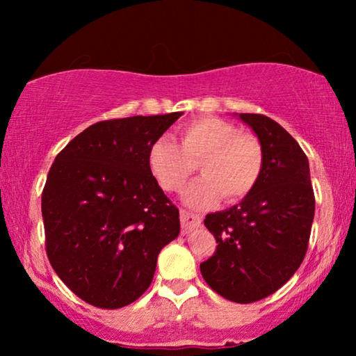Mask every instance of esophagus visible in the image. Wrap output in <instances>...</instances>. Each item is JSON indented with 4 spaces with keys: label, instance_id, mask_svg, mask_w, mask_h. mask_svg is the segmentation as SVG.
I'll return each mask as SVG.
<instances>
[{
    "label": "esophagus",
    "instance_id": "esophagus-1",
    "mask_svg": "<svg viewBox=\"0 0 356 356\" xmlns=\"http://www.w3.org/2000/svg\"><path fill=\"white\" fill-rule=\"evenodd\" d=\"M179 218H181V233L183 235H188L189 232L194 230V228L201 227L202 218L196 216V213H191L188 211L179 212Z\"/></svg>",
    "mask_w": 356,
    "mask_h": 356
}]
</instances>
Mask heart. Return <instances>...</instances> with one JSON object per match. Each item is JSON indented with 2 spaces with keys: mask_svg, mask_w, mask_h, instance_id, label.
Wrapping results in <instances>:
<instances>
[{
  "mask_svg": "<svg viewBox=\"0 0 356 356\" xmlns=\"http://www.w3.org/2000/svg\"><path fill=\"white\" fill-rule=\"evenodd\" d=\"M149 168L165 191H181L199 163L202 177L183 194L193 209L213 206L220 196L228 202L246 197L264 170V149L256 136L240 133L235 124L204 116L181 128V144L159 138L149 147Z\"/></svg>",
  "mask_w": 356,
  "mask_h": 356,
  "instance_id": "1",
  "label": "heart"
}]
</instances>
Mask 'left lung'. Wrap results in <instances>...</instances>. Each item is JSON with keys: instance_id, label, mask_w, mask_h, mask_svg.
Masks as SVG:
<instances>
[{"instance_id": "obj_1", "label": "left lung", "mask_w": 356, "mask_h": 356, "mask_svg": "<svg viewBox=\"0 0 356 356\" xmlns=\"http://www.w3.org/2000/svg\"><path fill=\"white\" fill-rule=\"evenodd\" d=\"M259 139L264 170L256 188L204 225L217 250L201 264L212 290L235 303H254L285 285L305 259L314 218L309 163L298 143L269 116L236 115Z\"/></svg>"}]
</instances>
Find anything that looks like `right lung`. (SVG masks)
<instances>
[{
    "label": "right lung",
    "mask_w": 356,
    "mask_h": 356,
    "mask_svg": "<svg viewBox=\"0 0 356 356\" xmlns=\"http://www.w3.org/2000/svg\"><path fill=\"white\" fill-rule=\"evenodd\" d=\"M183 113L100 121L56 155L42 194L47 254L97 308L133 303L179 235V211L149 168V147Z\"/></svg>",
    "instance_id": "1"
}]
</instances>
